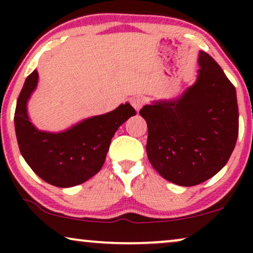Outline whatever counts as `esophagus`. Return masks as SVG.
Wrapping results in <instances>:
<instances>
[{
    "instance_id": "esophagus-1",
    "label": "esophagus",
    "mask_w": 253,
    "mask_h": 253,
    "mask_svg": "<svg viewBox=\"0 0 253 253\" xmlns=\"http://www.w3.org/2000/svg\"><path fill=\"white\" fill-rule=\"evenodd\" d=\"M131 105L133 106L136 112H139L140 108L144 105V99L141 98V96H133V98L131 99Z\"/></svg>"
}]
</instances>
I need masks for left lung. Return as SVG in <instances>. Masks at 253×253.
I'll list each match as a JSON object with an SVG mask.
<instances>
[{
    "mask_svg": "<svg viewBox=\"0 0 253 253\" xmlns=\"http://www.w3.org/2000/svg\"><path fill=\"white\" fill-rule=\"evenodd\" d=\"M195 84L171 100L140 109L147 122V157L167 181L193 186L224 167L238 136L236 89L205 51Z\"/></svg>",
    "mask_w": 253,
    "mask_h": 253,
    "instance_id": "8db88e82",
    "label": "left lung"
}]
</instances>
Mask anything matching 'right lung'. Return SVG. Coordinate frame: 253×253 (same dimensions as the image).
Returning a JSON list of instances; mask_svg holds the SVG:
<instances>
[{"mask_svg":"<svg viewBox=\"0 0 253 253\" xmlns=\"http://www.w3.org/2000/svg\"><path fill=\"white\" fill-rule=\"evenodd\" d=\"M38 79L39 75L34 70L17 100L15 130L20 153L44 182L58 188L82 184L99 172L113 136L127 119L136 115V110L126 102L61 132L38 130L27 114V102L36 91Z\"/></svg>","mask_w":253,"mask_h":253,"instance_id":"add662e5","label":"right lung"}]
</instances>
